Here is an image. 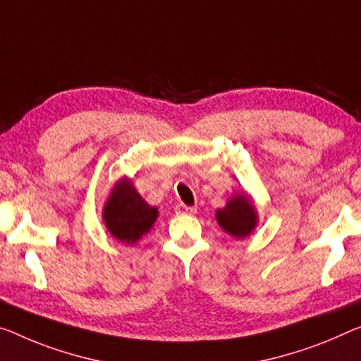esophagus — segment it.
I'll return each instance as SVG.
<instances>
[{
    "label": "esophagus",
    "instance_id": "obj_1",
    "mask_svg": "<svg viewBox=\"0 0 361 361\" xmlns=\"http://www.w3.org/2000/svg\"><path fill=\"white\" fill-rule=\"evenodd\" d=\"M197 212L195 207H187L184 203H179L176 207V214H193Z\"/></svg>",
    "mask_w": 361,
    "mask_h": 361
}]
</instances>
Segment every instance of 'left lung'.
I'll use <instances>...</instances> for the list:
<instances>
[{
	"mask_svg": "<svg viewBox=\"0 0 361 361\" xmlns=\"http://www.w3.org/2000/svg\"><path fill=\"white\" fill-rule=\"evenodd\" d=\"M216 219L227 234L242 238L255 229L257 213L247 195H237L231 198L223 209L216 212Z\"/></svg>",
	"mask_w": 361,
	"mask_h": 361,
	"instance_id": "obj_1",
	"label": "left lung"
}]
</instances>
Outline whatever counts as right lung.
<instances>
[{
	"label": "right lung",
	"mask_w": 361,
	"mask_h": 361,
	"mask_svg": "<svg viewBox=\"0 0 361 361\" xmlns=\"http://www.w3.org/2000/svg\"><path fill=\"white\" fill-rule=\"evenodd\" d=\"M111 235L124 243H135L152 229L158 209L149 207L129 180H121L111 193L103 212Z\"/></svg>",
	"instance_id": "right-lung-1"
}]
</instances>
